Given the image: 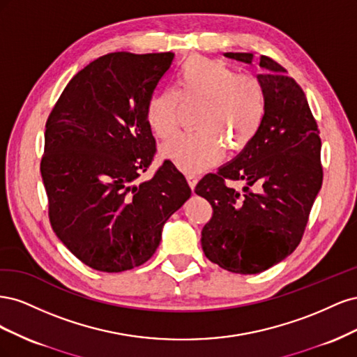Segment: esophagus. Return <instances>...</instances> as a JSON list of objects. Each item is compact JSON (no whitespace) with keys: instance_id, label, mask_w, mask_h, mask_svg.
<instances>
[{"instance_id":"1","label":"esophagus","mask_w":357,"mask_h":357,"mask_svg":"<svg viewBox=\"0 0 357 357\" xmlns=\"http://www.w3.org/2000/svg\"><path fill=\"white\" fill-rule=\"evenodd\" d=\"M186 180H188V185H189V188H190L192 190L195 189L197 183H198V176H195V174H188V176H186Z\"/></svg>"}]
</instances>
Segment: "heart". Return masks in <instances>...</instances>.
Masks as SVG:
<instances>
[{"label":"heart","mask_w":357,"mask_h":357,"mask_svg":"<svg viewBox=\"0 0 357 357\" xmlns=\"http://www.w3.org/2000/svg\"><path fill=\"white\" fill-rule=\"evenodd\" d=\"M176 91L149 100L146 121L153 134L168 139L178 131L180 101L199 104L198 131L183 134L162 147V155L185 172L218 164L223 153L243 150L261 129L266 113L264 84L253 74H238L228 63L199 55L188 58L174 77Z\"/></svg>","instance_id":"obj_1"}]
</instances>
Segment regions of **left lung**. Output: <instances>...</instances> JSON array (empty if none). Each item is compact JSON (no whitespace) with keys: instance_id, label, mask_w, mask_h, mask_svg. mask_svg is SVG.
I'll use <instances>...</instances> for the list:
<instances>
[{"instance_id":"left-lung-1","label":"left lung","mask_w":357,"mask_h":357,"mask_svg":"<svg viewBox=\"0 0 357 357\" xmlns=\"http://www.w3.org/2000/svg\"><path fill=\"white\" fill-rule=\"evenodd\" d=\"M225 56L253 61L252 53ZM259 66L266 95L261 129L238 156L195 188L213 207L201 232L202 250L235 274L262 273L294 253L323 180L319 128L304 91L274 59L262 55ZM226 179L244 181L243 193L226 187Z\"/></svg>"}]
</instances>
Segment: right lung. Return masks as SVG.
<instances>
[{
    "mask_svg": "<svg viewBox=\"0 0 357 357\" xmlns=\"http://www.w3.org/2000/svg\"><path fill=\"white\" fill-rule=\"evenodd\" d=\"M172 59L171 52L104 55L74 75L49 114L40 169L50 225L96 271L147 262L165 222L190 197L169 160L135 183L156 153L146 107Z\"/></svg>",
    "mask_w": 357,
    "mask_h": 357,
    "instance_id": "add662e5",
    "label": "right lung"
}]
</instances>
